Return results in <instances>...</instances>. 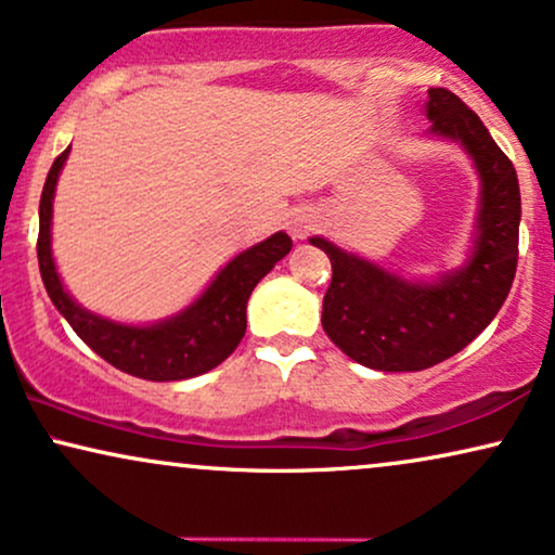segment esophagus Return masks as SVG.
I'll return each instance as SVG.
<instances>
[{
	"instance_id": "34e87169",
	"label": "esophagus",
	"mask_w": 555,
	"mask_h": 555,
	"mask_svg": "<svg viewBox=\"0 0 555 555\" xmlns=\"http://www.w3.org/2000/svg\"><path fill=\"white\" fill-rule=\"evenodd\" d=\"M315 216L308 211V208H295V211L287 216V232H291L293 240H306L308 234L313 232Z\"/></svg>"
}]
</instances>
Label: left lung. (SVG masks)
Segmentation results:
<instances>
[{
    "instance_id": "8db88e82",
    "label": "left lung",
    "mask_w": 555,
    "mask_h": 555,
    "mask_svg": "<svg viewBox=\"0 0 555 555\" xmlns=\"http://www.w3.org/2000/svg\"><path fill=\"white\" fill-rule=\"evenodd\" d=\"M428 134L459 142L479 176V211L466 264L434 283L408 280L311 236L331 260L323 331L344 354L379 372H421L462 351L505 304L517 270L520 185L509 157L449 89H430Z\"/></svg>"
}]
</instances>
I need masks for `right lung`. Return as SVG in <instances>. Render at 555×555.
Listing matches in <instances>:
<instances>
[{
    "mask_svg": "<svg viewBox=\"0 0 555 555\" xmlns=\"http://www.w3.org/2000/svg\"><path fill=\"white\" fill-rule=\"evenodd\" d=\"M63 150L50 168L40 196V234L38 262L42 285L70 328L83 344L96 351L117 370L150 383H176V379L198 377L219 366L240 347L247 331V300L255 285L291 251L293 242L285 232H278L255 247L240 251L234 260L216 272L204 293L181 313L170 319L129 326L86 311L70 298L55 270L53 249H50V227H53L55 183L66 157Z\"/></svg>",
    "mask_w": 555,
    "mask_h": 555,
    "instance_id": "right-lung-1",
    "label": "right lung"
}]
</instances>
